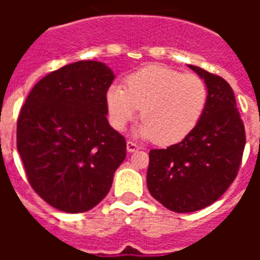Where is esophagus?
I'll return each mask as SVG.
<instances>
[{
	"label": "esophagus",
	"mask_w": 260,
	"mask_h": 260,
	"mask_svg": "<svg viewBox=\"0 0 260 260\" xmlns=\"http://www.w3.org/2000/svg\"><path fill=\"white\" fill-rule=\"evenodd\" d=\"M139 148H140V147H139L136 143L126 142V151H128V152H135V151H138Z\"/></svg>",
	"instance_id": "esophagus-1"
}]
</instances>
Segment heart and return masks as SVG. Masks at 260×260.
Masks as SVG:
<instances>
[{
    "instance_id": "1",
    "label": "heart",
    "mask_w": 260,
    "mask_h": 260,
    "mask_svg": "<svg viewBox=\"0 0 260 260\" xmlns=\"http://www.w3.org/2000/svg\"><path fill=\"white\" fill-rule=\"evenodd\" d=\"M208 102V87L198 75L150 64L131 74L125 87L106 90L108 120L121 132L139 113L143 121L135 135L159 144L181 142L197 125Z\"/></svg>"
}]
</instances>
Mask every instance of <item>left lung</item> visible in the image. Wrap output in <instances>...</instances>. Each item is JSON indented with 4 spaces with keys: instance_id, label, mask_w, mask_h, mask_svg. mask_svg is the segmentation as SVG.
Segmentation results:
<instances>
[{
    "instance_id": "obj_1",
    "label": "left lung",
    "mask_w": 260,
    "mask_h": 260,
    "mask_svg": "<svg viewBox=\"0 0 260 260\" xmlns=\"http://www.w3.org/2000/svg\"><path fill=\"white\" fill-rule=\"evenodd\" d=\"M189 67L208 87L200 121L181 143L150 151L147 187L177 213L204 209L217 201L238 175L246 132L230 83L201 67Z\"/></svg>"
}]
</instances>
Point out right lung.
<instances>
[{
  "label": "right lung",
  "instance_id": "right-lung-1",
  "mask_svg": "<svg viewBox=\"0 0 260 260\" xmlns=\"http://www.w3.org/2000/svg\"><path fill=\"white\" fill-rule=\"evenodd\" d=\"M114 79L105 63L79 60L42 78L17 120V151L40 197L82 213L109 193L126 156L125 139L108 122L105 95Z\"/></svg>",
  "mask_w": 260,
  "mask_h": 260
}]
</instances>
